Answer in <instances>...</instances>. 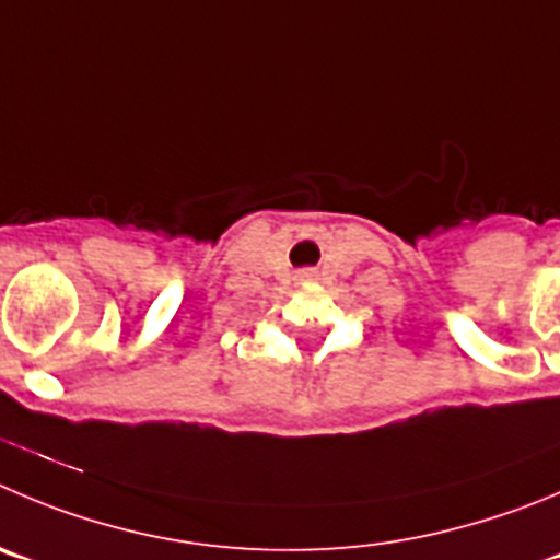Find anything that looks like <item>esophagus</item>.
Here are the masks:
<instances>
[{
    "label": "esophagus",
    "instance_id": "obj_1",
    "mask_svg": "<svg viewBox=\"0 0 560 560\" xmlns=\"http://www.w3.org/2000/svg\"><path fill=\"white\" fill-rule=\"evenodd\" d=\"M306 276H310V273H306Z\"/></svg>",
    "mask_w": 560,
    "mask_h": 560
}]
</instances>
